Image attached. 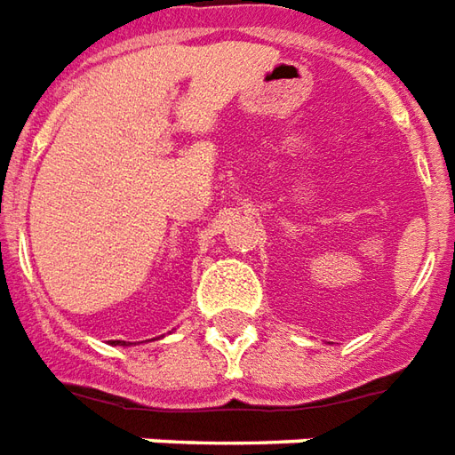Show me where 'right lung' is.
I'll return each mask as SVG.
<instances>
[{
  "label": "right lung",
  "mask_w": 455,
  "mask_h": 455,
  "mask_svg": "<svg viewBox=\"0 0 455 455\" xmlns=\"http://www.w3.org/2000/svg\"><path fill=\"white\" fill-rule=\"evenodd\" d=\"M115 343H117V346L119 343H122V346H130V343H124V340H115Z\"/></svg>",
  "instance_id": "obj_1"
}]
</instances>
